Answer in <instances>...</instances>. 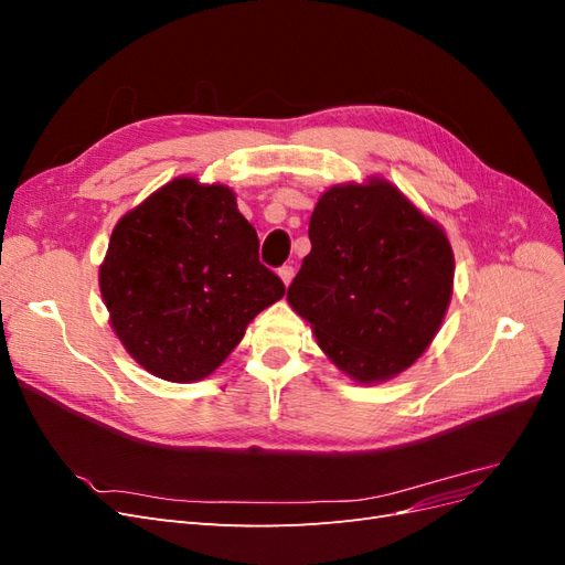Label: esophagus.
I'll use <instances>...</instances> for the list:
<instances>
[{
  "label": "esophagus",
  "instance_id": "obj_1",
  "mask_svg": "<svg viewBox=\"0 0 565 565\" xmlns=\"http://www.w3.org/2000/svg\"><path fill=\"white\" fill-rule=\"evenodd\" d=\"M278 276H280V280L285 282V287L292 282V278H295V268L292 266H282L280 270H278Z\"/></svg>",
  "mask_w": 565,
  "mask_h": 565
}]
</instances>
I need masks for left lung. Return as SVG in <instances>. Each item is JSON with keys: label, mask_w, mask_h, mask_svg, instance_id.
<instances>
[{"label": "left lung", "mask_w": 565, "mask_h": 565, "mask_svg": "<svg viewBox=\"0 0 565 565\" xmlns=\"http://www.w3.org/2000/svg\"><path fill=\"white\" fill-rule=\"evenodd\" d=\"M311 252L287 289L318 347L358 384H380L429 349L452 299L446 231L396 185L370 177L324 191Z\"/></svg>", "instance_id": "left-lung-1"}]
</instances>
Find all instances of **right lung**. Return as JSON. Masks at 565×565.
<instances>
[{
	"label": "right lung",
	"instance_id": "1",
	"mask_svg": "<svg viewBox=\"0 0 565 565\" xmlns=\"http://www.w3.org/2000/svg\"><path fill=\"white\" fill-rule=\"evenodd\" d=\"M98 285L127 353L177 384L210 377L285 295L235 193L193 177L164 183L117 221Z\"/></svg>",
	"mask_w": 565,
	"mask_h": 565
}]
</instances>
